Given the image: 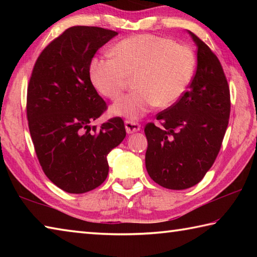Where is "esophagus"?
<instances>
[{
    "mask_svg": "<svg viewBox=\"0 0 257 257\" xmlns=\"http://www.w3.org/2000/svg\"><path fill=\"white\" fill-rule=\"evenodd\" d=\"M124 127H125V132H127L128 134H134V133H137L138 130L141 129V124L136 122V121L125 120Z\"/></svg>",
    "mask_w": 257,
    "mask_h": 257,
    "instance_id": "1",
    "label": "esophagus"
}]
</instances>
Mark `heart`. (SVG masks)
Returning a JSON list of instances; mask_svg holds the SVG:
<instances>
[{"label": "heart", "mask_w": 257, "mask_h": 257, "mask_svg": "<svg viewBox=\"0 0 257 257\" xmlns=\"http://www.w3.org/2000/svg\"><path fill=\"white\" fill-rule=\"evenodd\" d=\"M113 58H94L89 78L106 98H118L134 78L136 90L111 106L114 115L138 119L158 105L170 107L184 96L193 79L196 59L188 46L152 34L135 35L116 43Z\"/></svg>", "instance_id": "b5f03b06"}]
</instances>
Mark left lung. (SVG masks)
I'll list each match as a JSON object with an SVG mask.
<instances>
[{"label":"left lung","instance_id":"8db88e82","mask_svg":"<svg viewBox=\"0 0 257 257\" xmlns=\"http://www.w3.org/2000/svg\"><path fill=\"white\" fill-rule=\"evenodd\" d=\"M197 45V69L184 96L145 125L146 170L156 184L181 190L201 181L219 154L230 116V90L217 56Z\"/></svg>","mask_w":257,"mask_h":257}]
</instances>
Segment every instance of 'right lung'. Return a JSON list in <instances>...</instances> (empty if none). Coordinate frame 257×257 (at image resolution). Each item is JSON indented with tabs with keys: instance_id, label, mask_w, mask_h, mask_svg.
<instances>
[{
	"instance_id": "1",
	"label": "right lung",
	"mask_w": 257,
	"mask_h": 257,
	"mask_svg": "<svg viewBox=\"0 0 257 257\" xmlns=\"http://www.w3.org/2000/svg\"><path fill=\"white\" fill-rule=\"evenodd\" d=\"M114 30L70 27L52 41L35 62L27 89V119L37 159L46 177L67 193L102 185L106 155L125 137L115 116L90 125L106 111L89 78V63Z\"/></svg>"
}]
</instances>
